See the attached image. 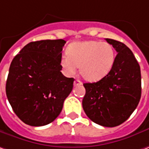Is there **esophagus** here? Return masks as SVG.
Listing matches in <instances>:
<instances>
[{"label": "esophagus", "mask_w": 149, "mask_h": 149, "mask_svg": "<svg viewBox=\"0 0 149 149\" xmlns=\"http://www.w3.org/2000/svg\"><path fill=\"white\" fill-rule=\"evenodd\" d=\"M74 87H77V86H80L81 85V81H79V80H75L74 83H73Z\"/></svg>", "instance_id": "34e87169"}]
</instances>
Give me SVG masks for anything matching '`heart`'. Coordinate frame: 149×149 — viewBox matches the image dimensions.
Wrapping results in <instances>:
<instances>
[{
  "label": "heart",
  "instance_id": "1",
  "mask_svg": "<svg viewBox=\"0 0 149 149\" xmlns=\"http://www.w3.org/2000/svg\"><path fill=\"white\" fill-rule=\"evenodd\" d=\"M115 62L113 46L106 42L84 41L71 43L67 56H62L60 65L67 76L74 74L77 67L87 81H97L106 77Z\"/></svg>",
  "mask_w": 149,
  "mask_h": 149
}]
</instances>
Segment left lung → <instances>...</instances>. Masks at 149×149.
I'll list each match as a JSON object with an SVG mask.
<instances>
[{
    "mask_svg": "<svg viewBox=\"0 0 149 149\" xmlns=\"http://www.w3.org/2000/svg\"><path fill=\"white\" fill-rule=\"evenodd\" d=\"M118 54L110 72L100 81L84 83L82 107L87 116L103 127L118 126L133 113L141 97V71L132 51L123 42L106 38Z\"/></svg>",
    "mask_w": 149,
    "mask_h": 149,
    "instance_id": "8db88e82",
    "label": "left lung"
}]
</instances>
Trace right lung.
Listing matches in <instances>:
<instances>
[{"instance_id": "1", "label": "right lung", "mask_w": 149, "mask_h": 149, "mask_svg": "<svg viewBox=\"0 0 149 149\" xmlns=\"http://www.w3.org/2000/svg\"><path fill=\"white\" fill-rule=\"evenodd\" d=\"M65 43L62 39L30 42L10 63L6 93L14 113L26 124L53 122L72 90L74 79L61 72Z\"/></svg>"}]
</instances>
